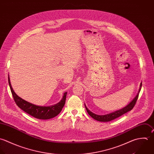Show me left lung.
<instances>
[{
  "label": "left lung",
  "mask_w": 154,
  "mask_h": 154,
  "mask_svg": "<svg viewBox=\"0 0 154 154\" xmlns=\"http://www.w3.org/2000/svg\"><path fill=\"white\" fill-rule=\"evenodd\" d=\"M142 85V84L141 83L140 85V88H139V92H138L137 94L136 95V96L134 97V99L127 106H126L125 107H124V108H122L121 109L116 110V111H115L113 112H112V113H108V114H106V115H97V114H95V113H93L91 111L88 110V109L86 105L85 104V107L86 108V110H87L88 113L93 119H96V120H97L98 121H100V122H109V121H110L112 120H113V119L119 117L120 116L124 115V113H125L130 111L131 110H132V109L134 107L136 103L137 100V99H138V97H139V93L140 91Z\"/></svg>",
  "instance_id": "8db88e82"
}]
</instances>
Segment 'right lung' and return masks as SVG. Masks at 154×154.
Returning a JSON list of instances; mask_svg holds the SVG:
<instances>
[{"label": "right lung", "instance_id": "1", "mask_svg": "<svg viewBox=\"0 0 154 154\" xmlns=\"http://www.w3.org/2000/svg\"><path fill=\"white\" fill-rule=\"evenodd\" d=\"M8 82L10 89L17 105L23 111L30 115L40 119H48L56 116L61 111L66 102L67 92L64 93L63 97L60 102L50 106H40L28 102L19 96H18L11 86L9 77H8Z\"/></svg>", "mask_w": 154, "mask_h": 154}]
</instances>
